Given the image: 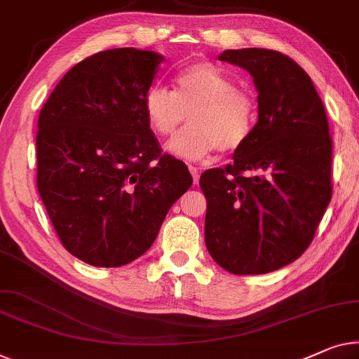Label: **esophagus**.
Masks as SVG:
<instances>
[{
  "label": "esophagus",
  "mask_w": 359,
  "mask_h": 359,
  "mask_svg": "<svg viewBox=\"0 0 359 359\" xmlns=\"http://www.w3.org/2000/svg\"><path fill=\"white\" fill-rule=\"evenodd\" d=\"M189 171L192 175V181H194V184H199V171H197V168L194 167V165H189Z\"/></svg>",
  "instance_id": "1"
}]
</instances>
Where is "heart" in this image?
Masks as SVG:
<instances>
[{
    "label": "heart",
    "instance_id": "b5f03b06",
    "mask_svg": "<svg viewBox=\"0 0 359 359\" xmlns=\"http://www.w3.org/2000/svg\"><path fill=\"white\" fill-rule=\"evenodd\" d=\"M145 118L162 137H170L189 116L188 129L167 144L176 157L205 158L215 150L235 152L243 147L257 119L251 93L214 63H196L175 79V92L152 86L144 97Z\"/></svg>",
    "mask_w": 359,
    "mask_h": 359
}]
</instances>
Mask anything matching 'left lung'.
Instances as JSON below:
<instances>
[{"mask_svg": "<svg viewBox=\"0 0 359 359\" xmlns=\"http://www.w3.org/2000/svg\"><path fill=\"white\" fill-rule=\"evenodd\" d=\"M246 69L257 89V123L225 168L207 170L205 246L235 275L273 272L313 241L332 199V137L311 77L266 48L218 56Z\"/></svg>", "mask_w": 359, "mask_h": 359, "instance_id": "8db88e82", "label": "left lung"}]
</instances>
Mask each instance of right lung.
Returning <instances> with one entry per match:
<instances>
[{"instance_id": "obj_1", "label": "right lung", "mask_w": 359, "mask_h": 359, "mask_svg": "<svg viewBox=\"0 0 359 359\" xmlns=\"http://www.w3.org/2000/svg\"><path fill=\"white\" fill-rule=\"evenodd\" d=\"M163 60L137 48L92 55L40 111L39 194L66 251L90 266L141 257L192 184L188 167L162 154L144 113Z\"/></svg>"}]
</instances>
